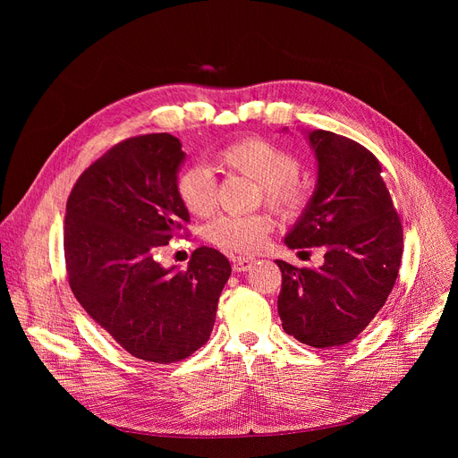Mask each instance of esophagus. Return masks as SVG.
<instances>
[{
    "mask_svg": "<svg viewBox=\"0 0 458 458\" xmlns=\"http://www.w3.org/2000/svg\"><path fill=\"white\" fill-rule=\"evenodd\" d=\"M254 261L256 259H252V258H242V256H239V258H233V271L235 273H245V271H249L252 266H254Z\"/></svg>",
    "mask_w": 458,
    "mask_h": 458,
    "instance_id": "34e87169",
    "label": "esophagus"
}]
</instances>
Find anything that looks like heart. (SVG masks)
I'll list each match as a JSON object with an SVG mask.
<instances>
[{
    "mask_svg": "<svg viewBox=\"0 0 458 458\" xmlns=\"http://www.w3.org/2000/svg\"><path fill=\"white\" fill-rule=\"evenodd\" d=\"M221 165L258 182L266 200L280 213H295L304 204V191L297 183L299 161L276 144L247 137L228 144L216 154ZM178 197L192 215H208L215 206L216 183L206 166L192 165L178 178ZM273 225L267 215H223L208 226V239L219 249L250 254L266 243Z\"/></svg>",
    "mask_w": 458,
    "mask_h": 458,
    "instance_id": "obj_1",
    "label": "heart"
}]
</instances>
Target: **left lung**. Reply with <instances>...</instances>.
Returning <instances> with one entry per match:
<instances>
[{
    "label": "left lung",
    "instance_id": "left-lung-1",
    "mask_svg": "<svg viewBox=\"0 0 458 458\" xmlns=\"http://www.w3.org/2000/svg\"><path fill=\"white\" fill-rule=\"evenodd\" d=\"M318 183L295 226L290 249L323 247L318 269L276 259L282 271L278 316L284 330L316 349L342 347L386 302L401 266L403 226L378 159L352 139L308 131Z\"/></svg>",
    "mask_w": 458,
    "mask_h": 458
}]
</instances>
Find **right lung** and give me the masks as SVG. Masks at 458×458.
Listing matches in <instances>:
<instances>
[{
  "label": "right lung",
  "instance_id": "1",
  "mask_svg": "<svg viewBox=\"0 0 458 458\" xmlns=\"http://www.w3.org/2000/svg\"><path fill=\"white\" fill-rule=\"evenodd\" d=\"M183 159L171 133L126 139L87 168L66 202L72 293L144 362L174 364L199 351L232 275L226 256L209 247L192 252L187 271L165 269L156 258L189 223L176 187Z\"/></svg>",
  "mask_w": 458,
  "mask_h": 458
}]
</instances>
